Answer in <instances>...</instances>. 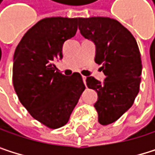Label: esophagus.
Masks as SVG:
<instances>
[{
  "mask_svg": "<svg viewBox=\"0 0 155 155\" xmlns=\"http://www.w3.org/2000/svg\"><path fill=\"white\" fill-rule=\"evenodd\" d=\"M82 79H83V82H84V84L86 85V79H87V77L82 76Z\"/></svg>",
  "mask_w": 155,
  "mask_h": 155,
  "instance_id": "obj_1",
  "label": "esophagus"
}]
</instances>
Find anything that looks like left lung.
<instances>
[{"label":"left lung","instance_id":"8db88e82","mask_svg":"<svg viewBox=\"0 0 155 155\" xmlns=\"http://www.w3.org/2000/svg\"><path fill=\"white\" fill-rule=\"evenodd\" d=\"M78 28L95 44V62L106 77L103 83L93 77H88L86 82L98 94L94 107L99 123L109 125L132 106L139 93L142 70L140 50L132 34L114 19L79 18Z\"/></svg>","mask_w":155,"mask_h":155}]
</instances>
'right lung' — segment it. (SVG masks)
I'll list each match as a JSON object with an SVG mask.
<instances>
[{
	"instance_id": "1",
	"label": "right lung",
	"mask_w": 155,
	"mask_h": 155,
	"mask_svg": "<svg viewBox=\"0 0 155 155\" xmlns=\"http://www.w3.org/2000/svg\"><path fill=\"white\" fill-rule=\"evenodd\" d=\"M79 18L49 17L22 38L14 54L13 84L20 103L50 128L64 126L85 90L79 73L56 71L64 42L76 35Z\"/></svg>"
}]
</instances>
